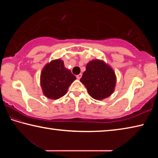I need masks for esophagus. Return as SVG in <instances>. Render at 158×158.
Wrapping results in <instances>:
<instances>
[{
	"label": "esophagus",
	"mask_w": 158,
	"mask_h": 158,
	"mask_svg": "<svg viewBox=\"0 0 158 158\" xmlns=\"http://www.w3.org/2000/svg\"><path fill=\"white\" fill-rule=\"evenodd\" d=\"M81 76H82V74H78V75H77V79H81Z\"/></svg>",
	"instance_id": "1"
}]
</instances>
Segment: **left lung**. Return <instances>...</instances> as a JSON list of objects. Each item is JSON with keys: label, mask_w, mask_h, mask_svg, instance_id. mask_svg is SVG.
Wrapping results in <instances>:
<instances>
[{"label": "left lung", "mask_w": 158, "mask_h": 158, "mask_svg": "<svg viewBox=\"0 0 158 158\" xmlns=\"http://www.w3.org/2000/svg\"><path fill=\"white\" fill-rule=\"evenodd\" d=\"M80 81L84 84L90 97L102 100L114 92L116 75L108 63L102 60L93 59L87 63Z\"/></svg>", "instance_id": "left-lung-1"}]
</instances>
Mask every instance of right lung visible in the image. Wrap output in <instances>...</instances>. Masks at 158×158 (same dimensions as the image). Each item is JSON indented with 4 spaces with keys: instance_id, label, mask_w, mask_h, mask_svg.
I'll return each instance as SVG.
<instances>
[{
    "instance_id": "obj_1",
    "label": "right lung",
    "mask_w": 158,
    "mask_h": 158,
    "mask_svg": "<svg viewBox=\"0 0 158 158\" xmlns=\"http://www.w3.org/2000/svg\"><path fill=\"white\" fill-rule=\"evenodd\" d=\"M77 78L69 69L65 68L63 60H52L42 68L40 86L45 97L57 100L65 95L69 85Z\"/></svg>"
}]
</instances>
